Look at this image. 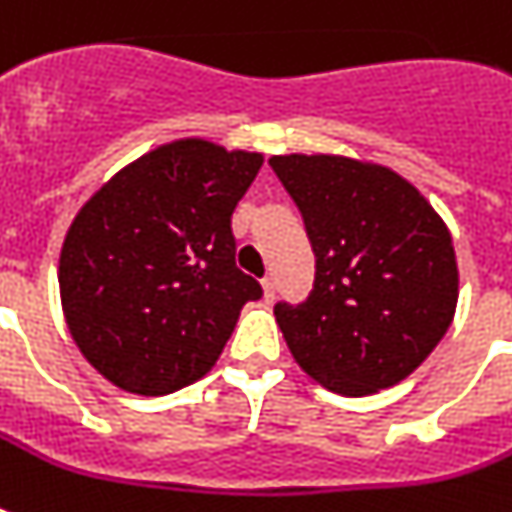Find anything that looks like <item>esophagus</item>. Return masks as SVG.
Listing matches in <instances>:
<instances>
[{"label":"esophagus","instance_id":"esophagus-1","mask_svg":"<svg viewBox=\"0 0 512 512\" xmlns=\"http://www.w3.org/2000/svg\"><path fill=\"white\" fill-rule=\"evenodd\" d=\"M263 297L265 303H273V297H276V284H273L271 276H265L263 279Z\"/></svg>","mask_w":512,"mask_h":512}]
</instances>
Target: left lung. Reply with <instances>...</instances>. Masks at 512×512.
<instances>
[{"instance_id": "obj_1", "label": "left lung", "mask_w": 512, "mask_h": 512, "mask_svg": "<svg viewBox=\"0 0 512 512\" xmlns=\"http://www.w3.org/2000/svg\"><path fill=\"white\" fill-rule=\"evenodd\" d=\"M316 255L300 305L273 308L303 372L332 393L369 396L430 356L454 319L452 233L409 180L332 154L271 156Z\"/></svg>"}]
</instances>
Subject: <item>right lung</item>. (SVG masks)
I'll return each instance as SVG.
<instances>
[{
  "mask_svg": "<svg viewBox=\"0 0 512 512\" xmlns=\"http://www.w3.org/2000/svg\"><path fill=\"white\" fill-rule=\"evenodd\" d=\"M263 154L183 138L148 151L76 212L60 303L82 356L116 388L164 396L215 366L263 289L236 268L231 215Z\"/></svg>",
  "mask_w": 512,
  "mask_h": 512,
  "instance_id": "1",
  "label": "right lung"
}]
</instances>
